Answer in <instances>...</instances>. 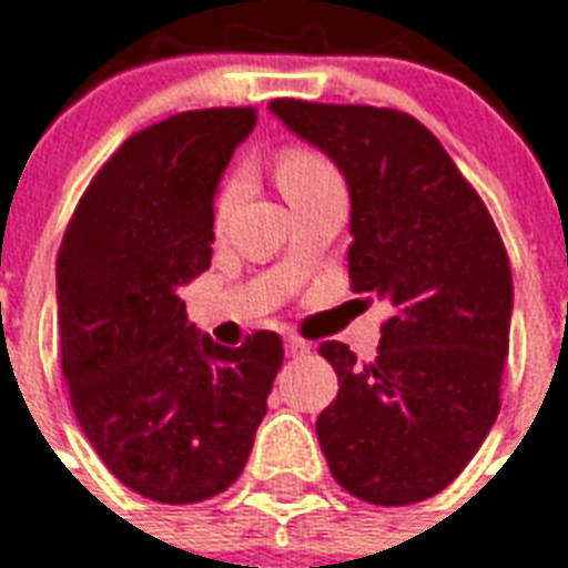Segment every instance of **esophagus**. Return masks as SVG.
I'll return each mask as SVG.
<instances>
[{"mask_svg":"<svg viewBox=\"0 0 568 568\" xmlns=\"http://www.w3.org/2000/svg\"><path fill=\"white\" fill-rule=\"evenodd\" d=\"M285 354H288V356H303V354H310V345H306V342H303V338L288 336V338H285Z\"/></svg>","mask_w":568,"mask_h":568,"instance_id":"esophagus-1","label":"esophagus"}]
</instances>
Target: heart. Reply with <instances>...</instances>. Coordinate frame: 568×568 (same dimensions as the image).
<instances>
[{
    "mask_svg": "<svg viewBox=\"0 0 568 568\" xmlns=\"http://www.w3.org/2000/svg\"><path fill=\"white\" fill-rule=\"evenodd\" d=\"M327 173H333L329 164L321 155L303 150V146H288L276 159V182H280L283 194H288L294 189H303V185H310V182L321 180Z\"/></svg>",
    "mask_w": 568,
    "mask_h": 568,
    "instance_id": "heart-1",
    "label": "heart"
}]
</instances>
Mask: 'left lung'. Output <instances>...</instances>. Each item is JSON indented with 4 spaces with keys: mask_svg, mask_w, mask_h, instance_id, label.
I'll use <instances>...</instances> for the list:
<instances>
[{
    "mask_svg": "<svg viewBox=\"0 0 568 568\" xmlns=\"http://www.w3.org/2000/svg\"><path fill=\"white\" fill-rule=\"evenodd\" d=\"M271 114L321 150L351 194L354 292L392 306L377 359L342 342L315 430L338 486L379 507L442 493L498 418L513 274L484 200L445 146L404 111L274 100Z\"/></svg>",
    "mask_w": 568,
    "mask_h": 568,
    "instance_id": "left-lung-1",
    "label": "left lung"
}]
</instances>
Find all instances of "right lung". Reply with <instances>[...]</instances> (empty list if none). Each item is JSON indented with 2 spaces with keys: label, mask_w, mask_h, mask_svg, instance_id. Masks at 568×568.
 <instances>
[{
  "label": "right lung",
  "mask_w": 568,
  "mask_h": 568,
  "mask_svg": "<svg viewBox=\"0 0 568 568\" xmlns=\"http://www.w3.org/2000/svg\"><path fill=\"white\" fill-rule=\"evenodd\" d=\"M256 109L185 111L138 132L93 176L58 250L61 372L109 471L162 504L235 484L283 365L276 333L223 347L180 288L212 262L214 194Z\"/></svg>",
  "instance_id": "obj_1"
}]
</instances>
